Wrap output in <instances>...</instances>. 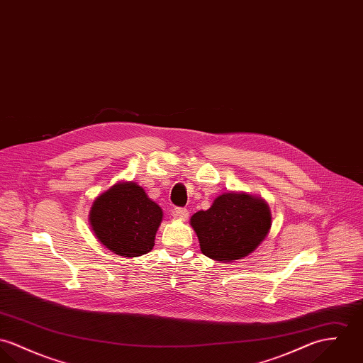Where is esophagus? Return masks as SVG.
I'll return each mask as SVG.
<instances>
[{
    "instance_id": "obj_1",
    "label": "esophagus",
    "mask_w": 363,
    "mask_h": 363,
    "mask_svg": "<svg viewBox=\"0 0 363 363\" xmlns=\"http://www.w3.org/2000/svg\"><path fill=\"white\" fill-rule=\"evenodd\" d=\"M172 216H174L175 218H179V220L185 221V220L189 217V211H188V208L177 207V208H174V210H172Z\"/></svg>"
}]
</instances>
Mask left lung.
<instances>
[{"label": "left lung", "instance_id": "left-lung-1", "mask_svg": "<svg viewBox=\"0 0 363 363\" xmlns=\"http://www.w3.org/2000/svg\"><path fill=\"white\" fill-rule=\"evenodd\" d=\"M201 253L221 263L250 255L272 228L267 201L246 192H225L191 217Z\"/></svg>", "mask_w": 363, "mask_h": 363}]
</instances>
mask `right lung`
I'll use <instances>...</instances> for the list:
<instances>
[{"mask_svg":"<svg viewBox=\"0 0 363 363\" xmlns=\"http://www.w3.org/2000/svg\"><path fill=\"white\" fill-rule=\"evenodd\" d=\"M162 221V207L132 181H120L100 194L89 213L94 237L123 257L150 252Z\"/></svg>","mask_w":363,"mask_h":363,"instance_id":"add662e5","label":"right lung"}]
</instances>
